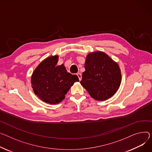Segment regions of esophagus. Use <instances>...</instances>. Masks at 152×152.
<instances>
[{
    "instance_id": "1",
    "label": "esophagus",
    "mask_w": 152,
    "mask_h": 152,
    "mask_svg": "<svg viewBox=\"0 0 152 152\" xmlns=\"http://www.w3.org/2000/svg\"><path fill=\"white\" fill-rule=\"evenodd\" d=\"M77 76H78V77H79V80H80L82 79V75H81V74L80 73H77Z\"/></svg>"
}]
</instances>
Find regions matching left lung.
I'll list each match as a JSON object with an SVG mask.
<instances>
[{"instance_id": "1", "label": "left lung", "mask_w": 152, "mask_h": 152, "mask_svg": "<svg viewBox=\"0 0 152 152\" xmlns=\"http://www.w3.org/2000/svg\"><path fill=\"white\" fill-rule=\"evenodd\" d=\"M81 84L96 100L104 101L118 90L122 79L118 64L103 52L88 54L85 62Z\"/></svg>"}]
</instances>
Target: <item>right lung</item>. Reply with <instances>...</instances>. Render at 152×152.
I'll return each mask as SVG.
<instances>
[{"mask_svg": "<svg viewBox=\"0 0 152 152\" xmlns=\"http://www.w3.org/2000/svg\"><path fill=\"white\" fill-rule=\"evenodd\" d=\"M58 56L49 57L40 63L33 72L31 83L34 92L43 102L56 104L65 98L75 82L76 75L68 73L64 64L57 65Z\"/></svg>", "mask_w": 152, "mask_h": 152, "instance_id": "1", "label": "right lung"}]
</instances>
